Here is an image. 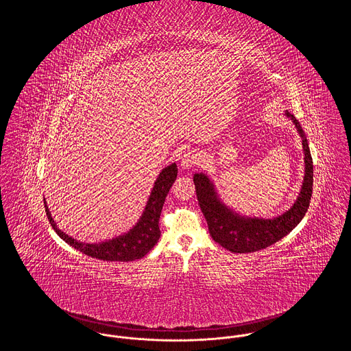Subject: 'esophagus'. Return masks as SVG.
Segmentation results:
<instances>
[{
  "label": "esophagus",
  "instance_id": "1",
  "mask_svg": "<svg viewBox=\"0 0 351 351\" xmlns=\"http://www.w3.org/2000/svg\"><path fill=\"white\" fill-rule=\"evenodd\" d=\"M199 162V156L195 151H188L185 152L182 158V163L180 166L183 169H191L193 166H196Z\"/></svg>",
  "mask_w": 351,
  "mask_h": 351
}]
</instances>
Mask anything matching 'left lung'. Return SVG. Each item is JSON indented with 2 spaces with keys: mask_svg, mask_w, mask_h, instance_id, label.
I'll use <instances>...</instances> for the list:
<instances>
[{
  "mask_svg": "<svg viewBox=\"0 0 351 351\" xmlns=\"http://www.w3.org/2000/svg\"><path fill=\"white\" fill-rule=\"evenodd\" d=\"M287 116L292 119L302 139L305 175L300 193L295 204L275 218H258L241 216L225 205L218 197L213 182L205 173H195L193 183L201 212L208 222V229L213 241L232 252H254L266 249L292 232L305 216L313 189V162L306 136L301 129L300 122L289 112Z\"/></svg>",
  "mask_w": 351,
  "mask_h": 351,
  "instance_id": "8db88e82",
  "label": "left lung"
}]
</instances>
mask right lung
I'll list each match as a JSON object with an SVG mask.
<instances>
[{
	"mask_svg": "<svg viewBox=\"0 0 351 351\" xmlns=\"http://www.w3.org/2000/svg\"><path fill=\"white\" fill-rule=\"evenodd\" d=\"M178 176V166L172 163L162 169L158 179L154 183L150 197L146 204V208L138 222L128 233L121 234L116 238L99 242V243H85L80 242L68 234L60 230L51 216L47 202L45 199L46 215L49 217L52 229L56 234L67 242L69 246L83 252L88 256L106 261V262H132L135 259L143 258L149 251L156 245L160 238L159 229V218L162 213V208L167 193L175 183Z\"/></svg>",
	"mask_w": 351,
	"mask_h": 351,
	"instance_id": "1",
	"label": "right lung"
}]
</instances>
